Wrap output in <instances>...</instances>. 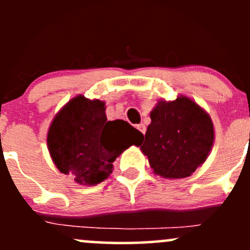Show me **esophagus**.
<instances>
[{"label": "esophagus", "mask_w": 250, "mask_h": 250, "mask_svg": "<svg viewBox=\"0 0 250 250\" xmlns=\"http://www.w3.org/2000/svg\"><path fill=\"white\" fill-rule=\"evenodd\" d=\"M136 128L139 129V130L141 131V133H142L143 135L146 134V130H147V129H146V125H142V123H141V125H136Z\"/></svg>", "instance_id": "obj_1"}]
</instances>
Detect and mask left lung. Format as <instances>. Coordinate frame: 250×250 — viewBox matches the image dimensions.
<instances>
[{"label":"left lung","mask_w":250,"mask_h":250,"mask_svg":"<svg viewBox=\"0 0 250 250\" xmlns=\"http://www.w3.org/2000/svg\"><path fill=\"white\" fill-rule=\"evenodd\" d=\"M141 146L156 174L170 179L190 176L207 159L214 141L210 117L185 96L160 101Z\"/></svg>","instance_id":"left-lung-1"}]
</instances>
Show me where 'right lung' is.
<instances>
[{
    "label": "right lung",
    "mask_w": 250,
    "mask_h": 250,
    "mask_svg": "<svg viewBox=\"0 0 250 250\" xmlns=\"http://www.w3.org/2000/svg\"><path fill=\"white\" fill-rule=\"evenodd\" d=\"M104 111V102L80 95L62 108L48 131V148L57 169L81 185L107 179L116 157L143 137L123 120L107 121Z\"/></svg>",
    "instance_id": "obj_1"
}]
</instances>
